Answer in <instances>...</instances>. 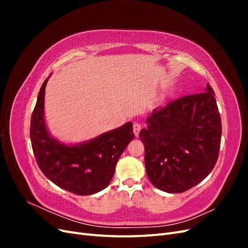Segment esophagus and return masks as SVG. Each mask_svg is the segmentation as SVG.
<instances>
[{"instance_id":"34e87169","label":"esophagus","mask_w":248,"mask_h":248,"mask_svg":"<svg viewBox=\"0 0 248 248\" xmlns=\"http://www.w3.org/2000/svg\"><path fill=\"white\" fill-rule=\"evenodd\" d=\"M140 123H138V122H134L133 123V132H134V134H136V137H139V133H140Z\"/></svg>"}]
</instances>
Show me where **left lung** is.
Listing matches in <instances>:
<instances>
[{
    "instance_id": "left-lung-1",
    "label": "left lung",
    "mask_w": 248,
    "mask_h": 248,
    "mask_svg": "<svg viewBox=\"0 0 248 248\" xmlns=\"http://www.w3.org/2000/svg\"><path fill=\"white\" fill-rule=\"evenodd\" d=\"M140 139L145 146L146 171L157 188L179 193L202 181L216 164L221 119L214 91L187 95L153 109Z\"/></svg>"
}]
</instances>
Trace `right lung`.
I'll return each mask as SVG.
<instances>
[{
    "label": "right lung",
    "instance_id": "1",
    "mask_svg": "<svg viewBox=\"0 0 248 248\" xmlns=\"http://www.w3.org/2000/svg\"><path fill=\"white\" fill-rule=\"evenodd\" d=\"M46 78L40 88L31 117L30 137L41 171L52 183L78 196H90L109 184L116 164L134 139L128 122L82 144L67 146L51 138L44 121Z\"/></svg>",
    "mask_w": 248,
    "mask_h": 248
}]
</instances>
